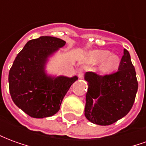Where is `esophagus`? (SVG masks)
Masks as SVG:
<instances>
[{"label": "esophagus", "instance_id": "1", "mask_svg": "<svg viewBox=\"0 0 146 146\" xmlns=\"http://www.w3.org/2000/svg\"><path fill=\"white\" fill-rule=\"evenodd\" d=\"M83 76H84V73H83V70H80L78 71V77L79 78H83Z\"/></svg>", "mask_w": 146, "mask_h": 146}]
</instances>
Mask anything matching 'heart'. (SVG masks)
<instances>
[{
	"label": "heart",
	"mask_w": 146,
	"mask_h": 146,
	"mask_svg": "<svg viewBox=\"0 0 146 146\" xmlns=\"http://www.w3.org/2000/svg\"><path fill=\"white\" fill-rule=\"evenodd\" d=\"M110 54V52L105 50H98V51H93L90 54L89 62L92 64H97L102 62L100 70L102 73H110L116 70L119 66V57L116 54Z\"/></svg>",
	"instance_id": "heart-1"
}]
</instances>
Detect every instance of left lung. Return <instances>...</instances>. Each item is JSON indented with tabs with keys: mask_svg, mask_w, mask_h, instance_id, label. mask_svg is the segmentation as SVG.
I'll return each mask as SVG.
<instances>
[{
	"mask_svg": "<svg viewBox=\"0 0 146 146\" xmlns=\"http://www.w3.org/2000/svg\"><path fill=\"white\" fill-rule=\"evenodd\" d=\"M84 79L88 83L84 115L89 121L110 125L131 110L138 85L127 50H123L117 72L104 76L87 72Z\"/></svg>",
	"mask_w": 146,
	"mask_h": 146,
	"instance_id": "8db88e82",
	"label": "left lung"
}]
</instances>
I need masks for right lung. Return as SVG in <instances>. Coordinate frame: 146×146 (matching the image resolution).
Returning <instances> with one entry per match:
<instances>
[{
  "mask_svg": "<svg viewBox=\"0 0 146 146\" xmlns=\"http://www.w3.org/2000/svg\"><path fill=\"white\" fill-rule=\"evenodd\" d=\"M66 41L53 36L30 40L17 54L9 71V92L14 103L33 118L54 115L77 76H48L45 64Z\"/></svg>",
  "mask_w": 146,
  "mask_h": 146,
  "instance_id": "1",
  "label": "right lung"
}]
</instances>
